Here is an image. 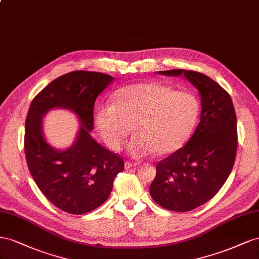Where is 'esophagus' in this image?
Instances as JSON below:
<instances>
[{
  "label": "esophagus",
  "instance_id": "obj_1",
  "mask_svg": "<svg viewBox=\"0 0 259 259\" xmlns=\"http://www.w3.org/2000/svg\"><path fill=\"white\" fill-rule=\"evenodd\" d=\"M137 164H134V162H131V161H125L124 162V167H125V169H129V168H131V167H134V166H136Z\"/></svg>",
  "mask_w": 259,
  "mask_h": 259
}]
</instances>
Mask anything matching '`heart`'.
<instances>
[{
  "mask_svg": "<svg viewBox=\"0 0 259 259\" xmlns=\"http://www.w3.org/2000/svg\"><path fill=\"white\" fill-rule=\"evenodd\" d=\"M199 114V103L189 91H174L157 82H141L118 90L113 103L100 106L94 122L112 150H119L132 128L136 136L128 150L135 157L155 151L176 152L188 141Z\"/></svg>",
  "mask_w": 259,
  "mask_h": 259,
  "instance_id": "1",
  "label": "heart"
}]
</instances>
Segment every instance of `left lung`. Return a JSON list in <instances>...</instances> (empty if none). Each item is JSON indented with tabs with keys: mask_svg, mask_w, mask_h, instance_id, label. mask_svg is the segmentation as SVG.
<instances>
[{
	"mask_svg": "<svg viewBox=\"0 0 259 259\" xmlns=\"http://www.w3.org/2000/svg\"><path fill=\"white\" fill-rule=\"evenodd\" d=\"M164 76H184L201 97V120L188 143L156 166L150 194L161 207L184 212L208 202L230 175L238 149L236 116L230 95L204 73L172 69Z\"/></svg>",
	"mask_w": 259,
	"mask_h": 259,
	"instance_id": "left-lung-1",
	"label": "left lung"
}]
</instances>
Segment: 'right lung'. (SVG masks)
<instances>
[{
	"label": "right lung",
	"instance_id": "obj_1",
	"mask_svg": "<svg viewBox=\"0 0 259 259\" xmlns=\"http://www.w3.org/2000/svg\"><path fill=\"white\" fill-rule=\"evenodd\" d=\"M113 80L102 72H68L44 88L28 110L25 154L29 171L44 196L72 215H82L104 203L116 176L124 168L122 157L91 136L95 100ZM53 108L69 109L80 121L76 141L67 150L55 149L44 138L41 119Z\"/></svg>",
	"mask_w": 259,
	"mask_h": 259
}]
</instances>
